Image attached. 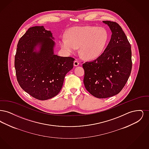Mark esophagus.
<instances>
[{
    "mask_svg": "<svg viewBox=\"0 0 149 149\" xmlns=\"http://www.w3.org/2000/svg\"><path fill=\"white\" fill-rule=\"evenodd\" d=\"M79 65V61L77 60H75V61H74V65L75 66H78Z\"/></svg>",
    "mask_w": 149,
    "mask_h": 149,
    "instance_id": "obj_1",
    "label": "esophagus"
}]
</instances>
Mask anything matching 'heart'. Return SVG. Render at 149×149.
I'll list each match as a JSON object with an SVG mask.
<instances>
[{
	"label": "heart",
	"mask_w": 149,
	"mask_h": 149,
	"mask_svg": "<svg viewBox=\"0 0 149 149\" xmlns=\"http://www.w3.org/2000/svg\"><path fill=\"white\" fill-rule=\"evenodd\" d=\"M108 39L106 29L92 26L74 27L69 29L60 40L66 53L71 54L79 47L80 55L85 59H95L102 54Z\"/></svg>",
	"instance_id": "heart-1"
}]
</instances>
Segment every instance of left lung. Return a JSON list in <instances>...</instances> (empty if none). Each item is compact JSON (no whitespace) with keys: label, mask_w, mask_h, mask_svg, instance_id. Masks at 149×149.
<instances>
[{"label":"left lung","mask_w":149,"mask_h":149,"mask_svg":"<svg viewBox=\"0 0 149 149\" xmlns=\"http://www.w3.org/2000/svg\"><path fill=\"white\" fill-rule=\"evenodd\" d=\"M103 22L112 32L110 41L100 56L83 64L85 88L98 98L120 92L127 81L132 64L131 45L120 26L114 22Z\"/></svg>","instance_id":"1"}]
</instances>
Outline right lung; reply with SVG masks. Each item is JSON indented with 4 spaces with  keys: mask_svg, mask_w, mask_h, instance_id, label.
Listing matches in <instances>:
<instances>
[{
    "mask_svg": "<svg viewBox=\"0 0 149 149\" xmlns=\"http://www.w3.org/2000/svg\"><path fill=\"white\" fill-rule=\"evenodd\" d=\"M50 31L43 26L27 30L19 39L14 66L22 88L38 100H47L60 92L66 74L75 59L54 54L55 42Z\"/></svg>",
    "mask_w": 149,
    "mask_h": 149,
    "instance_id": "right-lung-1",
    "label": "right lung"
}]
</instances>
